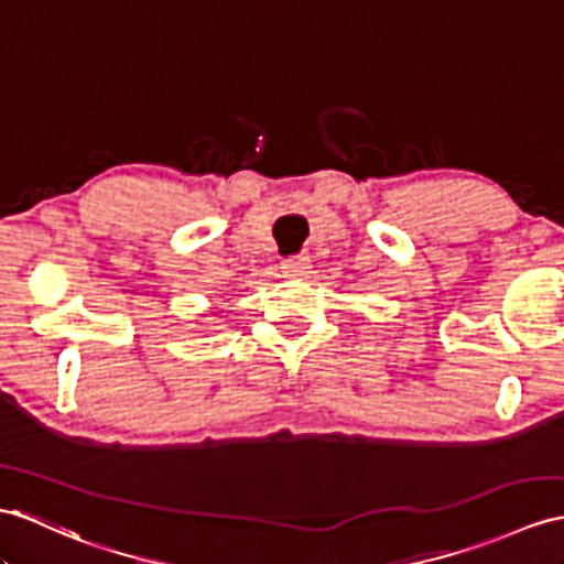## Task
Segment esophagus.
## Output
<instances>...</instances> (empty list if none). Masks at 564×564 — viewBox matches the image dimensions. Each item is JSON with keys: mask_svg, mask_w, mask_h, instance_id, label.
<instances>
[{"mask_svg": "<svg viewBox=\"0 0 564 564\" xmlns=\"http://www.w3.org/2000/svg\"><path fill=\"white\" fill-rule=\"evenodd\" d=\"M282 270L286 274H294V278H301V274H306L311 270V256L308 253H296L282 260Z\"/></svg>", "mask_w": 564, "mask_h": 564, "instance_id": "34e87169", "label": "esophagus"}]
</instances>
